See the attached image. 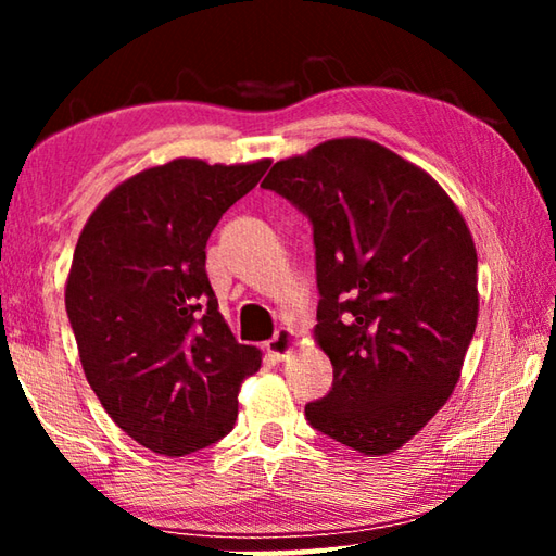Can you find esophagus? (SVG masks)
Returning a JSON list of instances; mask_svg holds the SVG:
<instances>
[{"mask_svg": "<svg viewBox=\"0 0 556 556\" xmlns=\"http://www.w3.org/2000/svg\"><path fill=\"white\" fill-rule=\"evenodd\" d=\"M294 343H296L294 333H291L289 328H279L275 338H269L267 341V353L275 357V361H285V357L294 351Z\"/></svg>", "mask_w": 556, "mask_h": 556, "instance_id": "34e87169", "label": "esophagus"}]
</instances>
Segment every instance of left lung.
Masks as SVG:
<instances>
[{"instance_id":"8db88e82","label":"left lung","mask_w":556,"mask_h":556,"mask_svg":"<svg viewBox=\"0 0 556 556\" xmlns=\"http://www.w3.org/2000/svg\"><path fill=\"white\" fill-rule=\"evenodd\" d=\"M314 230L318 345L333 384L308 425L368 456L400 448L454 392L478 321L464 215L419 166L370 139H331L271 166Z\"/></svg>"}]
</instances>
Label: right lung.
I'll use <instances>...</instances> for the list:
<instances>
[{"instance_id":"obj_1","label":"right lung","mask_w":556,"mask_h":556,"mask_svg":"<svg viewBox=\"0 0 556 556\" xmlns=\"http://www.w3.org/2000/svg\"><path fill=\"white\" fill-rule=\"evenodd\" d=\"M269 168L174 159L127 178L83 228L65 312L92 392L112 421L154 454L220 441L262 353L235 341L205 271L223 213Z\"/></svg>"}]
</instances>
